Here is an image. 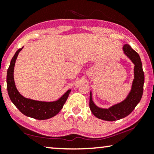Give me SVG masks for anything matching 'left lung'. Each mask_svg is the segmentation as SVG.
Masks as SVG:
<instances>
[{"instance_id": "8db88e82", "label": "left lung", "mask_w": 154, "mask_h": 154, "mask_svg": "<svg viewBox=\"0 0 154 154\" xmlns=\"http://www.w3.org/2000/svg\"><path fill=\"white\" fill-rule=\"evenodd\" d=\"M123 51L128 58L134 64V79L132 82V89L127 98L119 104H115L109 109H102L94 104L92 98V92L90 94V109L92 114L98 119L108 121H114L123 119L134 110L140 102L143 94L144 83V73L140 57L129 45L123 46Z\"/></svg>"}]
</instances>
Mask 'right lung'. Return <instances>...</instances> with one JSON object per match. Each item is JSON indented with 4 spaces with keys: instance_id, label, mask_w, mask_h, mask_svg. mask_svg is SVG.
I'll use <instances>...</instances> for the list:
<instances>
[{
    "instance_id": "1",
    "label": "right lung",
    "mask_w": 154,
    "mask_h": 154,
    "mask_svg": "<svg viewBox=\"0 0 154 154\" xmlns=\"http://www.w3.org/2000/svg\"><path fill=\"white\" fill-rule=\"evenodd\" d=\"M23 48L19 49L12 57L7 71V89L10 100L15 106L26 116L38 120H45L54 116L61 111L66 102L71 90L65 92L55 102H41L25 98L17 89L14 81V68L19 52Z\"/></svg>"
}]
</instances>
